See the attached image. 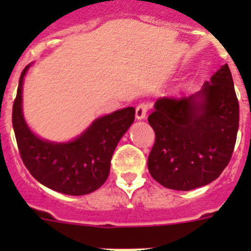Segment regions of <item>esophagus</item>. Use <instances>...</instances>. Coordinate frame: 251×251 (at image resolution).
<instances>
[{
  "label": "esophagus",
  "instance_id": "1",
  "mask_svg": "<svg viewBox=\"0 0 251 251\" xmlns=\"http://www.w3.org/2000/svg\"><path fill=\"white\" fill-rule=\"evenodd\" d=\"M147 110H148V104L146 103L138 104L136 108V118L138 119V121L145 119L146 115H147Z\"/></svg>",
  "mask_w": 251,
  "mask_h": 251
}]
</instances>
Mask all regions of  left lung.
Listing matches in <instances>:
<instances>
[{
    "mask_svg": "<svg viewBox=\"0 0 251 251\" xmlns=\"http://www.w3.org/2000/svg\"><path fill=\"white\" fill-rule=\"evenodd\" d=\"M148 123L156 133L148 171L157 182L178 191L211 183L231 158L239 128V101L227 64L200 92L158 99Z\"/></svg>",
    "mask_w": 251,
    "mask_h": 251,
    "instance_id": "8db88e82",
    "label": "left lung"
}]
</instances>
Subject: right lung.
Wrapping results in <instances>:
<instances>
[{
	"instance_id": "right-lung-1",
	"label": "right lung",
	"mask_w": 251,
	"mask_h": 251,
	"mask_svg": "<svg viewBox=\"0 0 251 251\" xmlns=\"http://www.w3.org/2000/svg\"><path fill=\"white\" fill-rule=\"evenodd\" d=\"M30 66L20 76L12 108L13 130L26 168L41 185L61 194L80 196L98 190L109 176L113 152L134 122L136 109L127 106L99 117L73 141L40 138L22 113V85Z\"/></svg>"
}]
</instances>
